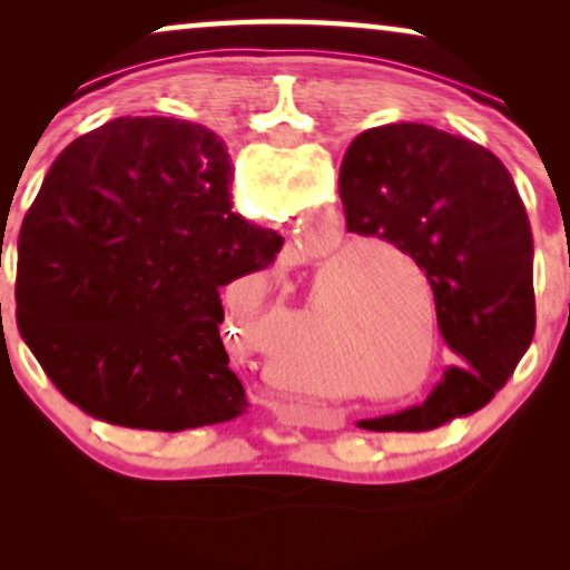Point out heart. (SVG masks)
<instances>
[{"instance_id":"1","label":"heart","mask_w":570,"mask_h":570,"mask_svg":"<svg viewBox=\"0 0 570 570\" xmlns=\"http://www.w3.org/2000/svg\"><path fill=\"white\" fill-rule=\"evenodd\" d=\"M400 259L407 267L423 291H431L425 283V269L415 262V256L396 246L394 240L376 236H361L347 240L337 252V262L345 264V275L353 285V298L347 308L342 298L326 311L322 293L326 267L314 275L311 293L298 306L287 308L283 316L272 322L275 340L264 350V368L269 381L293 389L308 371H303V342H314L318 332H330V337L342 342V350L350 361L368 373L381 376H410L420 363V303H410L407 293L394 272V262ZM302 365L298 366L297 363Z\"/></svg>"}]
</instances>
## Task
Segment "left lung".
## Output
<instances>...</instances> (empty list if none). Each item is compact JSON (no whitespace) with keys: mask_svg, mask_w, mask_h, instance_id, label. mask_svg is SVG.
<instances>
[{"mask_svg":"<svg viewBox=\"0 0 570 570\" xmlns=\"http://www.w3.org/2000/svg\"><path fill=\"white\" fill-rule=\"evenodd\" d=\"M347 230L394 240L433 287L454 363L423 404L361 420L365 431H433L493 400L534 337L532 228L501 160L425 124L357 135L340 168Z\"/></svg>","mask_w":570,"mask_h":570,"instance_id":"left-lung-1","label":"left lung"}]
</instances>
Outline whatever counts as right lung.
<instances>
[{
    "mask_svg": "<svg viewBox=\"0 0 570 570\" xmlns=\"http://www.w3.org/2000/svg\"><path fill=\"white\" fill-rule=\"evenodd\" d=\"M213 129L124 116L53 160L18 240V326L88 415L186 431L244 415L220 287L275 262L283 236L233 213Z\"/></svg>",
    "mask_w": 570,
    "mask_h": 570,
    "instance_id": "1",
    "label": "right lung"
}]
</instances>
